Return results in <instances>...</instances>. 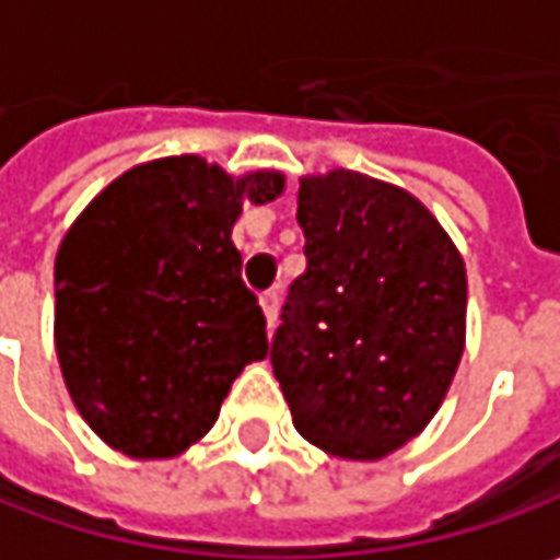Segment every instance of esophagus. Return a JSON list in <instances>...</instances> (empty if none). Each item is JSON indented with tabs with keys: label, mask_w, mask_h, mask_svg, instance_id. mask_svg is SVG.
Returning <instances> with one entry per match:
<instances>
[{
	"label": "esophagus",
	"mask_w": 560,
	"mask_h": 560,
	"mask_svg": "<svg viewBox=\"0 0 560 560\" xmlns=\"http://www.w3.org/2000/svg\"><path fill=\"white\" fill-rule=\"evenodd\" d=\"M259 304H262L266 323H269V329H272V326H276V319H279V291H266V294L259 298Z\"/></svg>",
	"instance_id": "obj_1"
}]
</instances>
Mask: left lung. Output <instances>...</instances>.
I'll return each instance as SVG.
<instances>
[{
  "label": "left lung",
  "mask_w": 560,
  "mask_h": 560,
  "mask_svg": "<svg viewBox=\"0 0 560 560\" xmlns=\"http://www.w3.org/2000/svg\"><path fill=\"white\" fill-rule=\"evenodd\" d=\"M307 272L269 361L294 428L332 456L380 459L444 402L466 342V266L415 196L332 171L298 192Z\"/></svg>",
  "instance_id": "obj_1"
}]
</instances>
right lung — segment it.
<instances>
[{
  "label": "right lung",
  "instance_id": "right-lung-1",
  "mask_svg": "<svg viewBox=\"0 0 560 560\" xmlns=\"http://www.w3.org/2000/svg\"><path fill=\"white\" fill-rule=\"evenodd\" d=\"M279 174L231 180L202 158L126 171L69 228L56 256V354L91 431L126 456H174L214 424L266 316L241 279L231 228Z\"/></svg>",
  "mask_w": 560,
  "mask_h": 560
}]
</instances>
